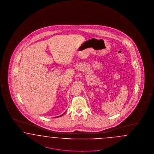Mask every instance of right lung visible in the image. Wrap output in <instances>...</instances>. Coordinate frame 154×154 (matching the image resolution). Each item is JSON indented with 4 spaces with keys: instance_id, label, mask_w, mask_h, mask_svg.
<instances>
[{
    "instance_id": "add662e5",
    "label": "right lung",
    "mask_w": 154,
    "mask_h": 154,
    "mask_svg": "<svg viewBox=\"0 0 154 154\" xmlns=\"http://www.w3.org/2000/svg\"><path fill=\"white\" fill-rule=\"evenodd\" d=\"M63 114H62V115H61V116H59V117H60V116H63Z\"/></svg>"
}]
</instances>
